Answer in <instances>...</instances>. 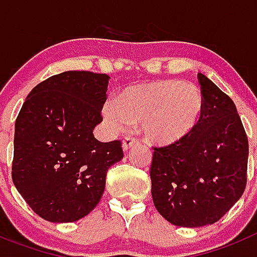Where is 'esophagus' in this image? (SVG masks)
Returning a JSON list of instances; mask_svg holds the SVG:
<instances>
[{"label": "esophagus", "instance_id": "1", "mask_svg": "<svg viewBox=\"0 0 257 257\" xmlns=\"http://www.w3.org/2000/svg\"><path fill=\"white\" fill-rule=\"evenodd\" d=\"M138 144V141L137 140H135V138H125V140H124V141H122V145H121V147H122V150L124 151H128L129 149H131L132 146H133V145H137Z\"/></svg>", "mask_w": 257, "mask_h": 257}]
</instances>
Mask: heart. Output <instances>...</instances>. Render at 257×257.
Listing matches in <instances>:
<instances>
[{"label":"heart","mask_w":257,"mask_h":257,"mask_svg":"<svg viewBox=\"0 0 257 257\" xmlns=\"http://www.w3.org/2000/svg\"><path fill=\"white\" fill-rule=\"evenodd\" d=\"M203 94L193 84L176 79H159L125 88L117 102L103 104L106 125L124 132L141 124L142 135L158 146L177 144L191 135L203 113Z\"/></svg>","instance_id":"1"}]
</instances>
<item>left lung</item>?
<instances>
[{
	"label": "left lung",
	"instance_id": "1",
	"mask_svg": "<svg viewBox=\"0 0 257 257\" xmlns=\"http://www.w3.org/2000/svg\"><path fill=\"white\" fill-rule=\"evenodd\" d=\"M203 113L190 136L154 151V206L176 226L215 224L242 196L247 180L248 141L236 107L199 73Z\"/></svg>",
	"mask_w": 257,
	"mask_h": 257
}]
</instances>
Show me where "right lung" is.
Segmentation results:
<instances>
[{"label": "right lung", "mask_w": 257, "mask_h": 257, "mask_svg": "<svg viewBox=\"0 0 257 257\" xmlns=\"http://www.w3.org/2000/svg\"><path fill=\"white\" fill-rule=\"evenodd\" d=\"M110 76L66 71L31 90L15 121L13 181L50 222L85 217L101 200L106 173L122 159L121 142H99Z\"/></svg>", "instance_id": "add662e5"}]
</instances>
